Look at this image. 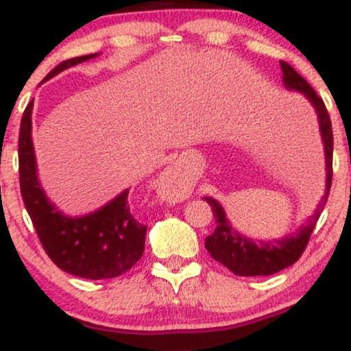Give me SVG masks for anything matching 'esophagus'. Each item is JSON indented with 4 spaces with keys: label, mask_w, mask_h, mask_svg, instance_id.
I'll list each match as a JSON object with an SVG mask.
<instances>
[{
    "label": "esophagus",
    "mask_w": 351,
    "mask_h": 351,
    "mask_svg": "<svg viewBox=\"0 0 351 351\" xmlns=\"http://www.w3.org/2000/svg\"><path fill=\"white\" fill-rule=\"evenodd\" d=\"M162 188L165 195H167L170 199H175V201L188 198L189 195L188 183L184 181L183 176L180 175V171L175 170V168H170V170H167L162 175Z\"/></svg>",
    "instance_id": "34e87169"
}]
</instances>
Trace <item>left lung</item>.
<instances>
[{
	"instance_id": "1",
	"label": "left lung",
	"mask_w": 351,
	"mask_h": 351,
	"mask_svg": "<svg viewBox=\"0 0 351 351\" xmlns=\"http://www.w3.org/2000/svg\"><path fill=\"white\" fill-rule=\"evenodd\" d=\"M282 72H284V84L287 88L304 92L312 106L315 107L318 122H320L322 138L325 143V156H327V191H325L324 199L318 204L317 211L313 213L308 223L295 236L284 237L282 241H271V243H252L247 237L237 234L232 229L229 221L224 215V209L221 204L213 198H206V203L211 206L213 216L216 221V229L213 234L206 237L208 252L217 263L236 276L241 277H254V276H272V274L295 264L307 247L310 236L317 226V221L320 217L324 206L327 204V198L332 186V173H333V132L330 115L325 107L324 100L318 97L317 92L312 86L297 72L289 62L280 60Z\"/></svg>"
}]
</instances>
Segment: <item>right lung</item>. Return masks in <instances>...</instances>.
<instances>
[{
    "label": "right lung",
    "mask_w": 351,
    "mask_h": 351,
    "mask_svg": "<svg viewBox=\"0 0 351 351\" xmlns=\"http://www.w3.org/2000/svg\"><path fill=\"white\" fill-rule=\"evenodd\" d=\"M90 58H95V54L62 60L44 80ZM33 102L34 99L24 108L19 127V186L44 251L59 269L72 276L92 280L122 276L143 256L147 234V226L132 213L128 189L99 211L75 219L64 216L52 206L36 176L31 140Z\"/></svg>",
    "instance_id": "right-lung-1"
}]
</instances>
